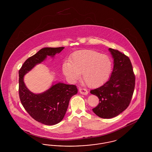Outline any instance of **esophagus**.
Here are the masks:
<instances>
[{"label": "esophagus", "instance_id": "1", "mask_svg": "<svg viewBox=\"0 0 152 152\" xmlns=\"http://www.w3.org/2000/svg\"><path fill=\"white\" fill-rule=\"evenodd\" d=\"M79 92L81 94H84V95H87L88 94V91L86 89H82V88H80Z\"/></svg>", "mask_w": 152, "mask_h": 152}]
</instances>
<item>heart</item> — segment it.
Masks as SVG:
<instances>
[{"mask_svg": "<svg viewBox=\"0 0 152 152\" xmlns=\"http://www.w3.org/2000/svg\"><path fill=\"white\" fill-rule=\"evenodd\" d=\"M112 69L110 58L96 51L85 50L73 53L69 61L62 65L65 77L71 80L78 79L82 73L83 81L91 88L101 86L109 79Z\"/></svg>", "mask_w": 152, "mask_h": 152, "instance_id": "heart-1", "label": "heart"}]
</instances>
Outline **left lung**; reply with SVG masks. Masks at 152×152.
Here are the masks:
<instances>
[{
    "mask_svg": "<svg viewBox=\"0 0 152 152\" xmlns=\"http://www.w3.org/2000/svg\"><path fill=\"white\" fill-rule=\"evenodd\" d=\"M113 58V69L108 81L91 91L99 99L93 112L102 118L118 116L128 108L133 94L135 76L130 59L118 50L109 48Z\"/></svg>",
    "mask_w": 152,
    "mask_h": 152,
    "instance_id": "8db88e82",
    "label": "left lung"
}]
</instances>
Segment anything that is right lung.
Wrapping results in <instances>:
<instances>
[{
	"label": "right lung",
	"instance_id": "1",
	"mask_svg": "<svg viewBox=\"0 0 152 152\" xmlns=\"http://www.w3.org/2000/svg\"><path fill=\"white\" fill-rule=\"evenodd\" d=\"M64 48L45 47L41 49L27 59L19 71V93L23 107L34 120L47 125H55L63 119L71 98L77 93L76 86L53 82L49 89L37 94L26 87L24 77L47 56L54 58Z\"/></svg>",
	"mask_w": 152,
	"mask_h": 152
}]
</instances>
